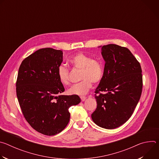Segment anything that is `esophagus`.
I'll use <instances>...</instances> for the list:
<instances>
[{
  "label": "esophagus",
  "mask_w": 159,
  "mask_h": 159,
  "mask_svg": "<svg viewBox=\"0 0 159 159\" xmlns=\"http://www.w3.org/2000/svg\"><path fill=\"white\" fill-rule=\"evenodd\" d=\"M80 99H81V101L83 102V101H84L85 100L86 97L85 96H80Z\"/></svg>",
  "instance_id": "esophagus-1"
}]
</instances>
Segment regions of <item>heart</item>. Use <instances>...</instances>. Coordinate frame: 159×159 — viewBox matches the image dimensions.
I'll list each match as a JSON object with an SVG mask.
<instances>
[{"label": "heart", "instance_id": "1", "mask_svg": "<svg viewBox=\"0 0 159 159\" xmlns=\"http://www.w3.org/2000/svg\"><path fill=\"white\" fill-rule=\"evenodd\" d=\"M69 62L77 69H81L79 83L74 84L68 89L70 95H84L92 87V82L98 83L103 75V67L101 63L92 59L89 55L84 53H77L69 59ZM57 75L60 83L64 85L69 84V70L61 65L58 67Z\"/></svg>", "mask_w": 159, "mask_h": 159}]
</instances>
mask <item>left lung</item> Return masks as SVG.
Returning a JSON list of instances; mask_svg holds the SVG:
<instances>
[{"label": "left lung", "mask_w": 159, "mask_h": 159, "mask_svg": "<svg viewBox=\"0 0 159 159\" xmlns=\"http://www.w3.org/2000/svg\"><path fill=\"white\" fill-rule=\"evenodd\" d=\"M105 61L103 76L95 90L97 108L91 115L99 126L115 129L132 115L142 91L140 63L125 47L115 44L101 46Z\"/></svg>", "instance_id": "1"}]
</instances>
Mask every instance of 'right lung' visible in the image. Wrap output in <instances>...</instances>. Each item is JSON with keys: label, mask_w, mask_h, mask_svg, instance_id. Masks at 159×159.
<instances>
[{"label": "right lung", "mask_w": 159, "mask_h": 159, "mask_svg": "<svg viewBox=\"0 0 159 159\" xmlns=\"http://www.w3.org/2000/svg\"><path fill=\"white\" fill-rule=\"evenodd\" d=\"M63 52L41 48L22 61L16 81V94L22 114L39 133L52 136L68 125L69 108L80 102L77 95H60L65 89L58 80Z\"/></svg>", "instance_id": "1"}]
</instances>
